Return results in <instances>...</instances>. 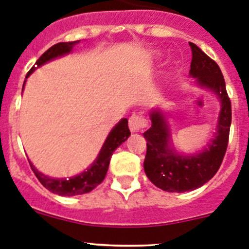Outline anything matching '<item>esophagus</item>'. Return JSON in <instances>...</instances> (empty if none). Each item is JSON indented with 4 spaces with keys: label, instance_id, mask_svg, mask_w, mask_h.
Returning a JSON list of instances; mask_svg holds the SVG:
<instances>
[{
    "label": "esophagus",
    "instance_id": "1",
    "mask_svg": "<svg viewBox=\"0 0 249 249\" xmlns=\"http://www.w3.org/2000/svg\"><path fill=\"white\" fill-rule=\"evenodd\" d=\"M148 126V122L144 117L139 115H132L129 117V129L131 132H141Z\"/></svg>",
    "mask_w": 249,
    "mask_h": 249
}]
</instances>
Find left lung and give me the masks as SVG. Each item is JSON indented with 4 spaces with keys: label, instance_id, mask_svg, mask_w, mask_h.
<instances>
[{
    "label": "left lung",
    "instance_id": "left-lung-1",
    "mask_svg": "<svg viewBox=\"0 0 249 249\" xmlns=\"http://www.w3.org/2000/svg\"><path fill=\"white\" fill-rule=\"evenodd\" d=\"M189 46L192 49L189 75L196 78L198 87L210 90L220 101L216 127L209 143L199 153L177 151L166 113L160 107L150 110L151 127L143 134L146 139L145 175L158 188L176 193L199 188L214 177L226 153L231 126V103L221 70L197 45L189 42Z\"/></svg>",
    "mask_w": 249,
    "mask_h": 249
}]
</instances>
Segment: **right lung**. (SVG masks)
<instances>
[{
	"instance_id": "add662e5",
	"label": "right lung",
	"mask_w": 249,
	"mask_h": 249,
	"mask_svg": "<svg viewBox=\"0 0 249 249\" xmlns=\"http://www.w3.org/2000/svg\"><path fill=\"white\" fill-rule=\"evenodd\" d=\"M80 40L78 41H71V42H58V44L53 45L50 47L46 52H44L40 56L39 60L35 62L37 67H41L45 63L50 62V61L55 60V58L62 57V56L68 55L73 50V47L77 44H79ZM37 67H33L32 70L28 72L27 77H25L24 84H23V89H24L25 82L27 78L36 70ZM131 136V132L128 128V120L127 118H122L120 122L113 127L108 133L107 138L104 142L101 150L99 153L98 158L94 160L93 164L88 167L85 171L82 174L75 175V176L70 177V178H52V177L46 176L42 172H40L32 161L29 160L30 167H32L33 172L40 183L49 189L52 193L58 194V196H63V197H72V196H79V194L89 193L93 191L98 184H100L104 181L106 176V172L108 170V164H110L111 156H112L113 151L123 143L126 142V139Z\"/></svg>"
}]
</instances>
